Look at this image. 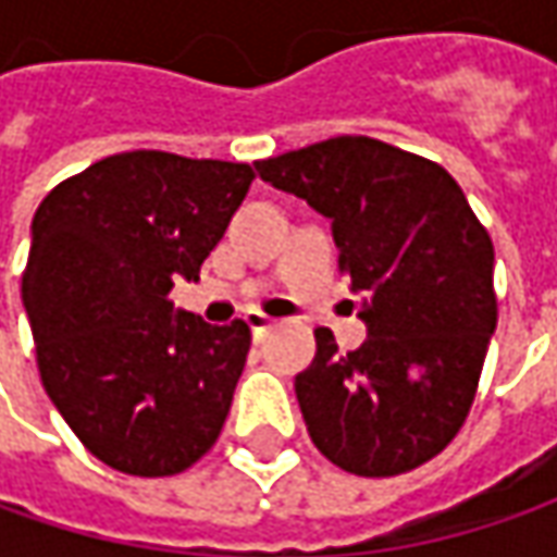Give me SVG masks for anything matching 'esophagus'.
I'll list each match as a JSON object with an SVG mask.
<instances>
[{
  "label": "esophagus",
  "mask_w": 557,
  "mask_h": 557,
  "mask_svg": "<svg viewBox=\"0 0 557 557\" xmlns=\"http://www.w3.org/2000/svg\"><path fill=\"white\" fill-rule=\"evenodd\" d=\"M245 322L250 325V332H253V337H257V341H260V337H263V334H267L269 329L275 325V319H272V315H267V312H260V310L247 312Z\"/></svg>",
  "instance_id": "obj_1"
}]
</instances>
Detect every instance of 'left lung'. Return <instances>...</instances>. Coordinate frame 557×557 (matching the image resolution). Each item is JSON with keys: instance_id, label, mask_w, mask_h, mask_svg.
Listing matches in <instances>:
<instances>
[{"instance_id": "obj_1", "label": "left lung", "mask_w": 557, "mask_h": 557, "mask_svg": "<svg viewBox=\"0 0 557 557\" xmlns=\"http://www.w3.org/2000/svg\"><path fill=\"white\" fill-rule=\"evenodd\" d=\"M260 176L332 220L337 267L362 294L369 337L294 377L315 449L359 478H394L461 431L496 332L493 242L440 163L369 136L257 161Z\"/></svg>"}]
</instances>
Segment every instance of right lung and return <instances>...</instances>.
Wrapping results in <instances>:
<instances>
[{"instance_id": "add662e5", "label": "right lung", "mask_w": 557, "mask_h": 557, "mask_svg": "<svg viewBox=\"0 0 557 557\" xmlns=\"http://www.w3.org/2000/svg\"><path fill=\"white\" fill-rule=\"evenodd\" d=\"M250 163L123 151L36 207L21 297L42 387L79 443L133 478L191 468L223 431L250 329L173 312L253 183Z\"/></svg>"}]
</instances>
